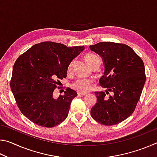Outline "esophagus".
<instances>
[{
	"mask_svg": "<svg viewBox=\"0 0 157 157\" xmlns=\"http://www.w3.org/2000/svg\"><path fill=\"white\" fill-rule=\"evenodd\" d=\"M78 94L79 96H84V95H86V94H85V93H78Z\"/></svg>",
	"mask_w": 157,
	"mask_h": 157,
	"instance_id": "1",
	"label": "esophagus"
}]
</instances>
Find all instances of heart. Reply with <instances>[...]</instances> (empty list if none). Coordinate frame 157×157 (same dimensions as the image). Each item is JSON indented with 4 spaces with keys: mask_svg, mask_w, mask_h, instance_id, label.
Listing matches in <instances>:
<instances>
[{
    "mask_svg": "<svg viewBox=\"0 0 157 157\" xmlns=\"http://www.w3.org/2000/svg\"><path fill=\"white\" fill-rule=\"evenodd\" d=\"M99 59L97 55L94 54H88L85 56V60L89 63L90 66L94 65V63L96 62V60ZM72 68V63H71L68 66V71L70 72ZM71 88L73 90L78 91L79 93H85L88 91L91 87V80L89 79H84V78H79L76 79L75 82H73L71 85Z\"/></svg>",
    "mask_w": 157,
    "mask_h": 157,
    "instance_id": "b5f03b06",
    "label": "heart"
}]
</instances>
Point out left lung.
I'll return each instance as SVG.
<instances>
[{
  "instance_id": "8db88e82",
  "label": "left lung",
  "mask_w": 157,
  "mask_h": 157,
  "mask_svg": "<svg viewBox=\"0 0 157 157\" xmlns=\"http://www.w3.org/2000/svg\"><path fill=\"white\" fill-rule=\"evenodd\" d=\"M90 49L102 58L105 66L100 84L105 92L95 91L97 102L91 109L95 121L105 125L121 123L136 109L146 77L143 60L131 47L124 44L100 42ZM113 93L109 97L105 94Z\"/></svg>"
}]
</instances>
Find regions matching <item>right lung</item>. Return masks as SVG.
<instances>
[{
    "instance_id": "obj_1",
    "label": "right lung",
    "mask_w": 157,
    "mask_h": 157,
    "mask_svg": "<svg viewBox=\"0 0 157 157\" xmlns=\"http://www.w3.org/2000/svg\"><path fill=\"white\" fill-rule=\"evenodd\" d=\"M84 46L67 47L52 41L32 46L18 57L13 67L10 87L21 112L39 126L52 127L68 115L75 91L53 98L59 79L66 78L69 64Z\"/></svg>"
}]
</instances>
